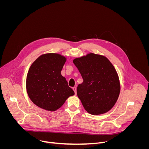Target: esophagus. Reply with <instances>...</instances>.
<instances>
[{
	"mask_svg": "<svg viewBox=\"0 0 149 149\" xmlns=\"http://www.w3.org/2000/svg\"><path fill=\"white\" fill-rule=\"evenodd\" d=\"M72 89H73V90L74 91L75 94H77V87H73V88H72Z\"/></svg>",
	"mask_w": 149,
	"mask_h": 149,
	"instance_id": "1",
	"label": "esophagus"
}]
</instances>
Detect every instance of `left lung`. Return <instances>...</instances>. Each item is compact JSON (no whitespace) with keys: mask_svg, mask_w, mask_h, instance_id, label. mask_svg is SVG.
Segmentation results:
<instances>
[{"mask_svg":"<svg viewBox=\"0 0 149 149\" xmlns=\"http://www.w3.org/2000/svg\"><path fill=\"white\" fill-rule=\"evenodd\" d=\"M83 78L77 95L84 108L92 115L110 111L117 102L120 83L117 72L107 58L90 53L73 60Z\"/></svg>","mask_w":149,"mask_h":149,"instance_id":"1","label":"left lung"}]
</instances>
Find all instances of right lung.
Segmentation results:
<instances>
[{"instance_id":"obj_1","label":"right lung","mask_w":149,"mask_h":149,"mask_svg":"<svg viewBox=\"0 0 149 149\" xmlns=\"http://www.w3.org/2000/svg\"><path fill=\"white\" fill-rule=\"evenodd\" d=\"M65 56L56 53L41 55L28 71L26 87L31 100L39 108L54 111L75 94L61 71Z\"/></svg>"}]
</instances>
